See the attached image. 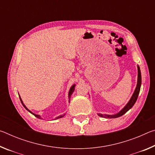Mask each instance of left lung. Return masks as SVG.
<instances>
[{
  "label": "left lung",
  "mask_w": 155,
  "mask_h": 155,
  "mask_svg": "<svg viewBox=\"0 0 155 155\" xmlns=\"http://www.w3.org/2000/svg\"><path fill=\"white\" fill-rule=\"evenodd\" d=\"M137 70H138V76H137V87L135 88V90L133 93L132 97H131L130 100L129 102L127 103V105H126L124 108H123L121 111H120L118 114H115V115H103L101 114H98V115L99 116L103 117H106V118H116V117H118L122 116V115L126 114L128 110L131 109L133 107V106L134 105L136 101H137V97L139 94H140V87H141V71H140V68L139 67V65H137Z\"/></svg>",
  "instance_id": "obj_1"
}]
</instances>
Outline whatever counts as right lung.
Returning <instances> with one entry per match:
<instances>
[{
  "mask_svg": "<svg viewBox=\"0 0 155 155\" xmlns=\"http://www.w3.org/2000/svg\"><path fill=\"white\" fill-rule=\"evenodd\" d=\"M74 87H75V85H72V87H71V88H70V91H69V94H68V97H69V102H70V97H71V95L72 94V93H73V91H74ZM19 97H20V101H21V103H22V105L24 106V107L28 111H29L31 114H32L33 115H35V117H38V118H39V119H41V117H40V115H36V114H33V112H31V111H29V110H28L27 107H26V106L24 104V103H23V102H22V99H21V98H20V96H19ZM65 115V114L64 115H60V116H58L57 117H56V120L57 119H59V118H61V117H64Z\"/></svg>",
  "mask_w": 155,
  "mask_h": 155,
  "instance_id": "obj_1",
  "label": "right lung"
}]
</instances>
